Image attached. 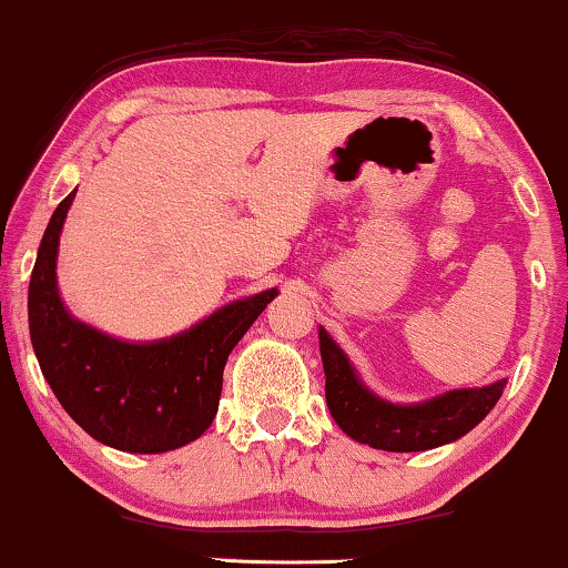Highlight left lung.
<instances>
[{
  "label": "left lung",
  "instance_id": "obj_1",
  "mask_svg": "<svg viewBox=\"0 0 568 568\" xmlns=\"http://www.w3.org/2000/svg\"><path fill=\"white\" fill-rule=\"evenodd\" d=\"M321 356L325 369V403L348 437L387 453H422L460 439L486 418L501 398V383L449 390L418 406H395L379 400L354 375L346 354L321 328Z\"/></svg>",
  "mask_w": 568,
  "mask_h": 568
}]
</instances>
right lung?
Returning a JSON list of instances; mask_svg holds the SVG:
<instances>
[{"instance_id":"add662e5","label":"right lung","mask_w":568,"mask_h":568,"mask_svg":"<svg viewBox=\"0 0 568 568\" xmlns=\"http://www.w3.org/2000/svg\"><path fill=\"white\" fill-rule=\"evenodd\" d=\"M72 191L43 232L28 286V325L45 383L92 439L154 455L199 439L214 422L227 356L276 290L237 300L158 344H126L74 321L57 292V247Z\"/></svg>"}]
</instances>
